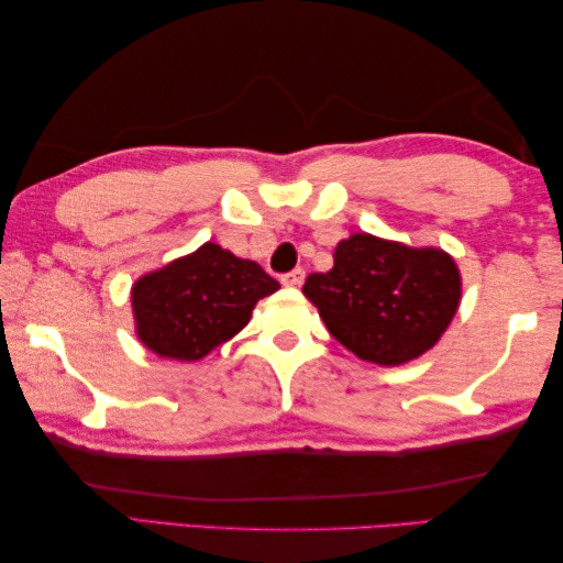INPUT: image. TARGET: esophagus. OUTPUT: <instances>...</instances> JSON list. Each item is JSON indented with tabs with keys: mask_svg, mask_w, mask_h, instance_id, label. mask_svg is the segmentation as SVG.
Returning <instances> with one entry per match:
<instances>
[{
	"mask_svg": "<svg viewBox=\"0 0 563 563\" xmlns=\"http://www.w3.org/2000/svg\"><path fill=\"white\" fill-rule=\"evenodd\" d=\"M301 282H303V269H294V272L282 276L284 287H301Z\"/></svg>",
	"mask_w": 563,
	"mask_h": 563,
	"instance_id": "obj_1",
	"label": "esophagus"
}]
</instances>
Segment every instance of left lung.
Here are the masks:
<instances>
[{
    "instance_id": "obj_1",
    "label": "left lung",
    "mask_w": 563,
    "mask_h": 563,
    "mask_svg": "<svg viewBox=\"0 0 563 563\" xmlns=\"http://www.w3.org/2000/svg\"><path fill=\"white\" fill-rule=\"evenodd\" d=\"M301 291L354 356L401 366L427 354L449 329L462 301V272L439 246L358 232L336 244L334 266L309 274Z\"/></svg>"
}]
</instances>
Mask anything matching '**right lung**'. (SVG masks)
Here are the masks:
<instances>
[{
    "label": "right lung",
    "mask_w": 563,
    "mask_h": 563,
    "mask_svg": "<svg viewBox=\"0 0 563 563\" xmlns=\"http://www.w3.org/2000/svg\"><path fill=\"white\" fill-rule=\"evenodd\" d=\"M276 289L260 264L207 242L132 284L136 339L162 358L199 362L236 336L256 301Z\"/></svg>",
    "instance_id": "1"
}]
</instances>
